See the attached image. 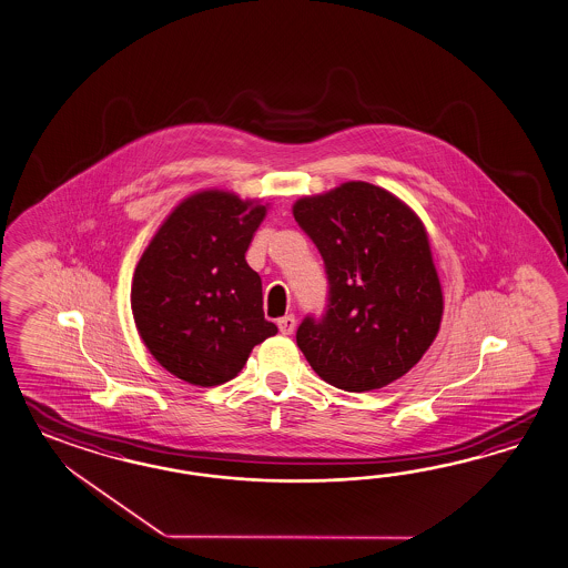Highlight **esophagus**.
Instances as JSON below:
<instances>
[{
    "mask_svg": "<svg viewBox=\"0 0 568 568\" xmlns=\"http://www.w3.org/2000/svg\"><path fill=\"white\" fill-rule=\"evenodd\" d=\"M295 316H283V318L278 320L277 326L278 331H281V334H293V331H295Z\"/></svg>",
    "mask_w": 568,
    "mask_h": 568,
    "instance_id": "esophagus-1",
    "label": "esophagus"
}]
</instances>
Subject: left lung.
Listing matches in <instances>:
<instances>
[{
  "label": "left lung",
  "instance_id": "1",
  "mask_svg": "<svg viewBox=\"0 0 568 568\" xmlns=\"http://www.w3.org/2000/svg\"><path fill=\"white\" fill-rule=\"evenodd\" d=\"M293 217L322 254L328 305L297 346L331 386L369 392L408 374L439 333L442 283L415 211L369 182L304 196Z\"/></svg>",
  "mask_w": 568,
  "mask_h": 568
}]
</instances>
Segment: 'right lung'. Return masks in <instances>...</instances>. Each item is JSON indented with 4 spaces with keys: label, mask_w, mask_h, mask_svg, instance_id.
Instances as JSON below:
<instances>
[{
    "label": "right lung",
    "mask_w": 568,
    "mask_h": 568,
    "mask_svg": "<svg viewBox=\"0 0 568 568\" xmlns=\"http://www.w3.org/2000/svg\"><path fill=\"white\" fill-rule=\"evenodd\" d=\"M266 205L225 191L184 199L139 258L131 310L153 359L193 386H220L277 334L263 281L246 263Z\"/></svg>",
    "instance_id": "1"
}]
</instances>
